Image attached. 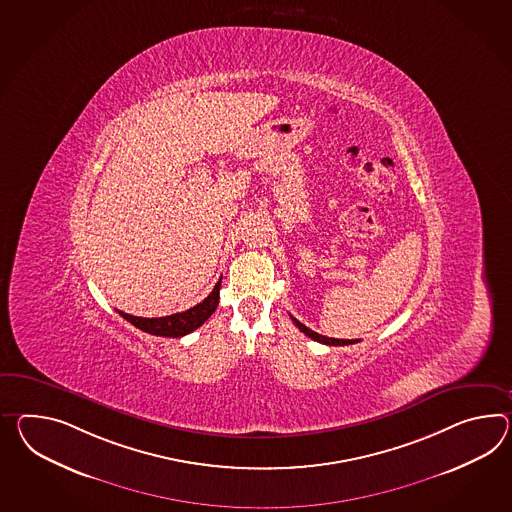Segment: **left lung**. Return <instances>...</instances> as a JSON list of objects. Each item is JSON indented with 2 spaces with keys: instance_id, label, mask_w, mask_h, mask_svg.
Masks as SVG:
<instances>
[{
  "instance_id": "1",
  "label": "left lung",
  "mask_w": 512,
  "mask_h": 512,
  "mask_svg": "<svg viewBox=\"0 0 512 512\" xmlns=\"http://www.w3.org/2000/svg\"><path fill=\"white\" fill-rule=\"evenodd\" d=\"M290 318H292V322L296 324V327H300L301 333H305V335L312 338V340L322 342V344H327V346H348V344H355V342H359V340H342V338H329L324 337V335H318V333H314L312 329H309L307 325L301 324L300 320H296L294 316H290Z\"/></svg>"
}]
</instances>
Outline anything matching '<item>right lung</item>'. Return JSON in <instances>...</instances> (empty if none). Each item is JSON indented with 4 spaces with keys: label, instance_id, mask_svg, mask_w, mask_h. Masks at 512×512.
Segmentation results:
<instances>
[{
    "label": "right lung",
    "instance_id": "add662e5",
    "mask_svg": "<svg viewBox=\"0 0 512 512\" xmlns=\"http://www.w3.org/2000/svg\"><path fill=\"white\" fill-rule=\"evenodd\" d=\"M218 301H220V281L216 283V287L212 288L211 294L205 300L185 312H175V314L163 316V318H140V316H131V314H125L122 311H120V314L124 316L127 322H131L140 331H146L150 335L172 338L185 337V335L196 331L200 325L207 322V318L211 316L212 312L216 311Z\"/></svg>",
    "mask_w": 512,
    "mask_h": 512
}]
</instances>
